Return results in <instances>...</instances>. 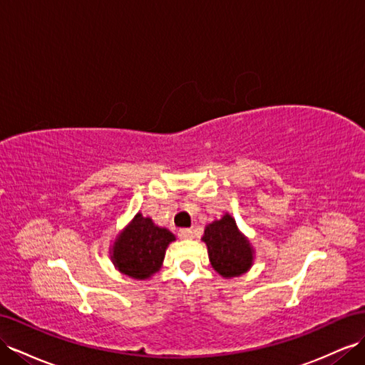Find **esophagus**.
Listing matches in <instances>:
<instances>
[{
    "mask_svg": "<svg viewBox=\"0 0 365 365\" xmlns=\"http://www.w3.org/2000/svg\"><path fill=\"white\" fill-rule=\"evenodd\" d=\"M178 236L181 240H192L193 238V232L190 229H181L178 232Z\"/></svg>",
    "mask_w": 365,
    "mask_h": 365,
    "instance_id": "obj_1",
    "label": "esophagus"
}]
</instances>
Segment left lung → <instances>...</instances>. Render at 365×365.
I'll list each match as a JSON object with an SVG mask.
<instances>
[{"label":"left lung","instance_id":"1","mask_svg":"<svg viewBox=\"0 0 365 365\" xmlns=\"http://www.w3.org/2000/svg\"><path fill=\"white\" fill-rule=\"evenodd\" d=\"M201 240L207 245L212 267L222 278H238L252 269L255 249L230 213L207 224Z\"/></svg>","mask_w":365,"mask_h":365}]
</instances>
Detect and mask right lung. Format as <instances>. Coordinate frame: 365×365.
<instances>
[{
    "label": "right lung",
    "instance_id": "1",
    "mask_svg": "<svg viewBox=\"0 0 365 365\" xmlns=\"http://www.w3.org/2000/svg\"><path fill=\"white\" fill-rule=\"evenodd\" d=\"M176 238L149 216L138 212L132 221L116 235L110 245V259L115 269L136 281L150 279L163 267L165 250Z\"/></svg>",
    "mask_w": 365,
    "mask_h": 365
}]
</instances>
